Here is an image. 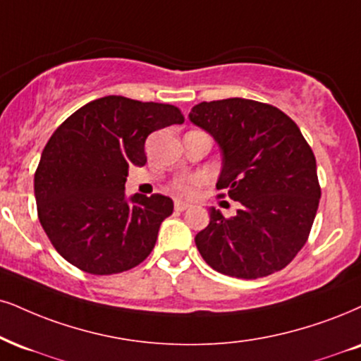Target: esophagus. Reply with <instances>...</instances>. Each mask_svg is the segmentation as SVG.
Segmentation results:
<instances>
[{
    "mask_svg": "<svg viewBox=\"0 0 361 361\" xmlns=\"http://www.w3.org/2000/svg\"><path fill=\"white\" fill-rule=\"evenodd\" d=\"M173 207H176V211H185V209L190 207V204L182 202V201H176V204H173Z\"/></svg>",
    "mask_w": 361,
    "mask_h": 361,
    "instance_id": "obj_1",
    "label": "esophagus"
}]
</instances>
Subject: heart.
Wrapping results in <instances>:
<instances>
[{
    "label": "heart",
    "instance_id": "1",
    "mask_svg": "<svg viewBox=\"0 0 361 361\" xmlns=\"http://www.w3.org/2000/svg\"><path fill=\"white\" fill-rule=\"evenodd\" d=\"M201 184L202 177H188V179H177L173 182V189L182 195H192Z\"/></svg>",
    "mask_w": 361,
    "mask_h": 361
}]
</instances>
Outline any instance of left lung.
Segmentation results:
<instances>
[{
    "mask_svg": "<svg viewBox=\"0 0 361 361\" xmlns=\"http://www.w3.org/2000/svg\"><path fill=\"white\" fill-rule=\"evenodd\" d=\"M189 118L221 147L219 195L241 202L234 217L209 209V226L195 235L204 261L241 279L286 268L308 241L322 197L303 133L279 109L246 99L202 102Z\"/></svg>",
    "mask_w": 361,
    "mask_h": 361,
    "instance_id": "8db88e82",
    "label": "left lung"
}]
</instances>
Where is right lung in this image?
<instances>
[{
  "label": "right lung",
  "instance_id": "1",
  "mask_svg": "<svg viewBox=\"0 0 361 361\" xmlns=\"http://www.w3.org/2000/svg\"><path fill=\"white\" fill-rule=\"evenodd\" d=\"M184 122L177 106L120 95L83 105L53 132L35 172L38 219L53 247L90 274L140 264L172 214L171 197H126L130 166H145V140Z\"/></svg>",
  "mask_w": 361,
  "mask_h": 361
}]
</instances>
